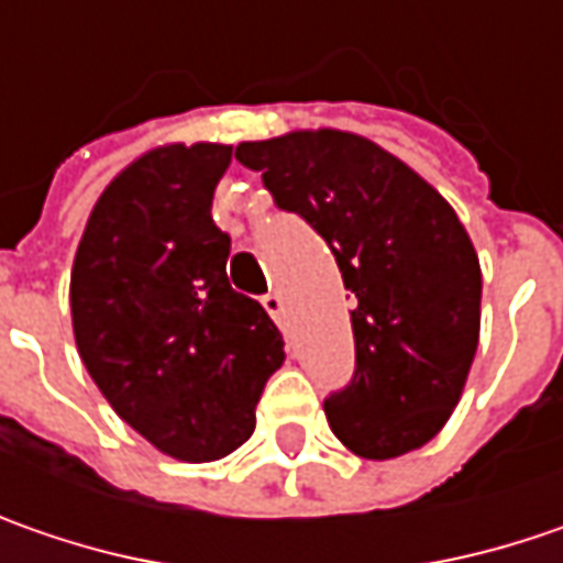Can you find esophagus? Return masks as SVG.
<instances>
[{"instance_id":"1","label":"esophagus","mask_w":563,"mask_h":563,"mask_svg":"<svg viewBox=\"0 0 563 563\" xmlns=\"http://www.w3.org/2000/svg\"><path fill=\"white\" fill-rule=\"evenodd\" d=\"M261 306L267 308V314H271L277 324H283V296L280 292H267V296L261 299Z\"/></svg>"}]
</instances>
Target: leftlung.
<instances>
[{"instance_id": "1", "label": "left lung", "mask_w": 563, "mask_h": 563, "mask_svg": "<svg viewBox=\"0 0 563 563\" xmlns=\"http://www.w3.org/2000/svg\"><path fill=\"white\" fill-rule=\"evenodd\" d=\"M235 159L328 242L355 296L353 380L324 400L333 434L365 460L428 444L478 346L482 271L460 217L404 159L350 132L242 141Z\"/></svg>"}]
</instances>
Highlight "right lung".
<instances>
[{
    "instance_id": "obj_1",
    "label": "right lung",
    "mask_w": 563,
    "mask_h": 563,
    "mask_svg": "<svg viewBox=\"0 0 563 563\" xmlns=\"http://www.w3.org/2000/svg\"><path fill=\"white\" fill-rule=\"evenodd\" d=\"M230 144H166L125 166L87 217L71 267L81 362L122 422L157 451L210 463L255 431V406L283 365L261 302L227 280L230 235L213 188Z\"/></svg>"
}]
</instances>
